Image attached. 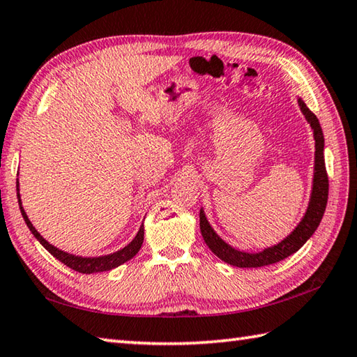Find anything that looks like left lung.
<instances>
[{"label": "left lung", "instance_id": "obj_1", "mask_svg": "<svg viewBox=\"0 0 357 357\" xmlns=\"http://www.w3.org/2000/svg\"><path fill=\"white\" fill-rule=\"evenodd\" d=\"M298 105L301 112H303L307 123L311 124L314 130V139H315V167H314V185H312V194L311 200H309L307 211L305 218L301 219L297 228L289 234V236L281 241L280 244L268 247L266 250L259 253H245L239 252L231 245H228L227 242L222 241L211 225L208 224V220L204 214V210H200V231L206 245L210 247V250L216 255L222 261L228 262V264L236 266V267H262V266H271L275 262L283 261L284 258L291 257L298 248L303 247L305 242L312 236L314 231L317 230L321 218L325 214V208L328 204V190H329V181L328 174L325 167V155H324V147H325V138L324 132L317 116L307 109L303 100L298 99Z\"/></svg>", "mask_w": 357, "mask_h": 357}]
</instances>
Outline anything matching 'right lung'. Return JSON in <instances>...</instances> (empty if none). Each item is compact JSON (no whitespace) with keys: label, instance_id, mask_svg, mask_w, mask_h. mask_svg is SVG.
Wrapping results in <instances>:
<instances>
[{"label":"right lung","instance_id":"1","mask_svg":"<svg viewBox=\"0 0 357 357\" xmlns=\"http://www.w3.org/2000/svg\"><path fill=\"white\" fill-rule=\"evenodd\" d=\"M17 191H18V181H17ZM18 196V204H20V211L23 214V219L26 222V225L29 227V230L32 231L33 236H36L40 244H42L46 250H48L54 258H57L60 262H63L65 266H68L73 271H76L79 273H96V272H105V271H112L121 264H124L126 261L132 259L135 255L139 252L141 245H143L144 241V227H139V231L137 233L135 239H133L129 245L121 248V250L112 253V255H105V257H98V258H82V257H76V255L66 253L63 250H59L57 247L51 245L48 241L43 239L42 234H40L33 225L31 224V220L26 216V213L22 206V200H20V194Z\"/></svg>","mask_w":357,"mask_h":357}]
</instances>
